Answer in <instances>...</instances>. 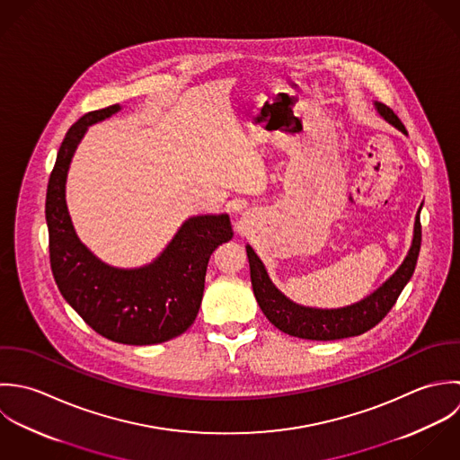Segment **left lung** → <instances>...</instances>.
Here are the masks:
<instances>
[{"label": "left lung", "instance_id": "obj_1", "mask_svg": "<svg viewBox=\"0 0 460 460\" xmlns=\"http://www.w3.org/2000/svg\"><path fill=\"white\" fill-rule=\"evenodd\" d=\"M375 108L385 122H389L393 128L407 135L405 126L391 108H387L378 101H375ZM421 206L416 213L411 249L405 260L402 261V265L396 269V272L363 300L345 307H338V309L307 307L289 300L270 280L263 261L258 258L254 249L247 245L245 249H247V258L251 265L252 289L263 314L276 325L279 331L295 338L314 340V341H332V340L352 338L375 327L391 311L402 289L414 274L420 247H421V224H420Z\"/></svg>", "mask_w": 460, "mask_h": 460}]
</instances>
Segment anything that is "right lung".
Listing matches in <instances>:
<instances>
[{"label": "right lung", "instance_id": "1", "mask_svg": "<svg viewBox=\"0 0 460 460\" xmlns=\"http://www.w3.org/2000/svg\"><path fill=\"white\" fill-rule=\"evenodd\" d=\"M119 110L120 104H113L89 111L71 126L58 149L46 193L49 261L62 296L97 334L124 345H156L193 323L209 256L233 238V227L227 213L190 217L164 252L138 269H117L93 256L67 209V172L89 126Z\"/></svg>", "mask_w": 460, "mask_h": 460}]
</instances>
